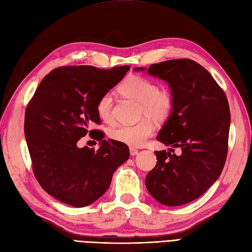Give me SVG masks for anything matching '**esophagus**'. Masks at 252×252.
<instances>
[{
    "mask_svg": "<svg viewBox=\"0 0 252 252\" xmlns=\"http://www.w3.org/2000/svg\"><path fill=\"white\" fill-rule=\"evenodd\" d=\"M129 152H130L131 156H136V155H138V153H139V151L137 149H133V147H130Z\"/></svg>",
    "mask_w": 252,
    "mask_h": 252,
    "instance_id": "esophagus-1",
    "label": "esophagus"
}]
</instances>
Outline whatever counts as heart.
<instances>
[{
  "label": "heart",
  "instance_id": "1",
  "mask_svg": "<svg viewBox=\"0 0 252 252\" xmlns=\"http://www.w3.org/2000/svg\"><path fill=\"white\" fill-rule=\"evenodd\" d=\"M120 92L141 105V116H147L156 122L167 120L172 112L174 100L168 90L158 89V85L143 77L129 76L120 85ZM97 113L103 121H110L112 116V94L100 96L96 105ZM155 130L154 122L145 119L134 125H118L111 128L109 136L118 142L132 147L142 146Z\"/></svg>",
  "mask_w": 252,
  "mask_h": 252
}]
</instances>
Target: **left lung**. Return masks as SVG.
<instances>
[{
	"label": "left lung",
	"mask_w": 252,
	"mask_h": 252,
	"mask_svg": "<svg viewBox=\"0 0 252 252\" xmlns=\"http://www.w3.org/2000/svg\"><path fill=\"white\" fill-rule=\"evenodd\" d=\"M134 70H146L169 84L174 105L156 139L182 151L180 155L155 152L157 163L147 173L145 186L163 205L187 204L222 172L231 123L228 99L211 73L192 60L164 61Z\"/></svg>",
	"instance_id": "obj_1"
}]
</instances>
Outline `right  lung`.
<instances>
[{
  "label": "right lung",
  "instance_id": "obj_1",
  "mask_svg": "<svg viewBox=\"0 0 252 252\" xmlns=\"http://www.w3.org/2000/svg\"><path fill=\"white\" fill-rule=\"evenodd\" d=\"M129 66L99 69L64 66L42 79L26 110L24 136L36 180L65 204L84 207L105 193L113 173L129 158V149L115 140H98L99 149L77 142L99 124L96 105L114 88ZM99 133V131H98Z\"/></svg>",
  "mask_w": 252,
  "mask_h": 252
}]
</instances>
